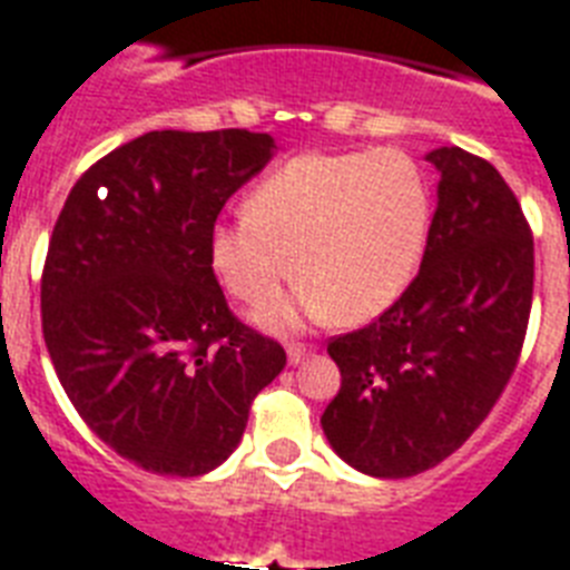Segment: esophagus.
<instances>
[{
  "label": "esophagus",
  "mask_w": 570,
  "mask_h": 570,
  "mask_svg": "<svg viewBox=\"0 0 570 570\" xmlns=\"http://www.w3.org/2000/svg\"><path fill=\"white\" fill-rule=\"evenodd\" d=\"M311 355V348L304 346V343H289V346H286V357H289V364H302L304 357Z\"/></svg>",
  "instance_id": "34e87169"
}]
</instances>
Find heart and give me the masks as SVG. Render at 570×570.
Listing matches in <instances>:
<instances>
[{"label": "heart", "mask_w": 570, "mask_h": 570, "mask_svg": "<svg viewBox=\"0 0 570 570\" xmlns=\"http://www.w3.org/2000/svg\"><path fill=\"white\" fill-rule=\"evenodd\" d=\"M429 218V183L396 147L304 154L254 186L245 218L215 224L209 259L250 307L275 302L295 268L298 311L361 325L414 281ZM295 307L272 311L268 325L286 328Z\"/></svg>", "instance_id": "heart-1"}]
</instances>
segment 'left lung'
Instances as JSON below:
<instances>
[{
	"label": "left lung",
	"instance_id": "1",
	"mask_svg": "<svg viewBox=\"0 0 570 570\" xmlns=\"http://www.w3.org/2000/svg\"><path fill=\"white\" fill-rule=\"evenodd\" d=\"M441 171L420 272L364 328L331 337L340 390L322 429L361 473L402 479L459 450L503 396L532 307V233L494 165L461 147Z\"/></svg>",
	"mask_w": 570,
	"mask_h": 570
}]
</instances>
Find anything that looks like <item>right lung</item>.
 Returning <instances> with one entry per match:
<instances>
[{
    "label": "right lung",
    "instance_id": "1",
    "mask_svg": "<svg viewBox=\"0 0 570 570\" xmlns=\"http://www.w3.org/2000/svg\"><path fill=\"white\" fill-rule=\"evenodd\" d=\"M272 150L248 129L145 132L76 180L52 227L47 352L85 425L141 470L218 468L286 366L277 340L233 316L209 259L218 213Z\"/></svg>",
    "mask_w": 570,
    "mask_h": 570
}]
</instances>
